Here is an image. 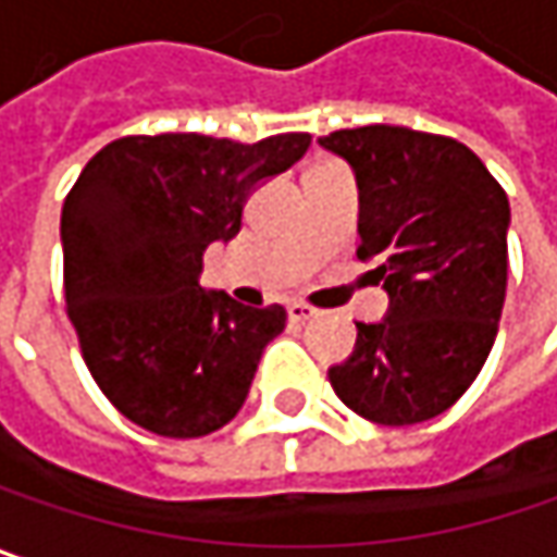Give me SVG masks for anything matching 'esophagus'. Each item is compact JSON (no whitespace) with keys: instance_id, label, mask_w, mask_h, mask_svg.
Returning <instances> with one entry per match:
<instances>
[{"instance_id":"obj_1","label":"esophagus","mask_w":557,"mask_h":557,"mask_svg":"<svg viewBox=\"0 0 557 557\" xmlns=\"http://www.w3.org/2000/svg\"><path fill=\"white\" fill-rule=\"evenodd\" d=\"M286 311H289V321H299V324H302V321H311V318L318 314V311L311 309V306H306V302H289Z\"/></svg>"}]
</instances>
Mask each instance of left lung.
Listing matches in <instances>:
<instances>
[{
	"label": "left lung",
	"instance_id": "obj_1",
	"mask_svg": "<svg viewBox=\"0 0 557 557\" xmlns=\"http://www.w3.org/2000/svg\"><path fill=\"white\" fill-rule=\"evenodd\" d=\"M359 185V248L387 289L377 324L356 321V346L327 377L352 412L416 425L454 407L485 366L507 289L505 188L473 150L404 125L341 128L318 138Z\"/></svg>",
	"mask_w": 557,
	"mask_h": 557
}]
</instances>
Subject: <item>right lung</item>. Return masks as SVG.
I'll return each instance as SVG.
<instances>
[{"label": "right lung", "mask_w": 557, "mask_h": 557, "mask_svg": "<svg viewBox=\"0 0 557 557\" xmlns=\"http://www.w3.org/2000/svg\"><path fill=\"white\" fill-rule=\"evenodd\" d=\"M309 145V132L258 145L128 135L87 160L62 205L65 306L97 387L135 425L201 438L243 409L286 311L201 289V258L239 233L255 185Z\"/></svg>", "instance_id": "right-lung-1"}]
</instances>
